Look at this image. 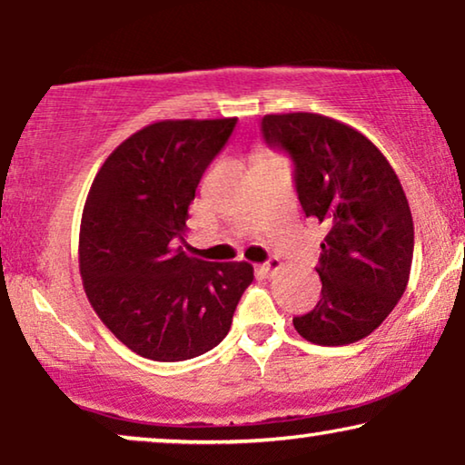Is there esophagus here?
I'll use <instances>...</instances> for the list:
<instances>
[{"instance_id":"obj_1","label":"esophagus","mask_w":465,"mask_h":465,"mask_svg":"<svg viewBox=\"0 0 465 465\" xmlns=\"http://www.w3.org/2000/svg\"><path fill=\"white\" fill-rule=\"evenodd\" d=\"M278 267H280V261H278L276 257H272V259H267L265 263L259 265V273H261V276H263V278H270L272 273L278 270Z\"/></svg>"}]
</instances>
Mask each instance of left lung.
Returning <instances> with one entry per match:
<instances>
[{"label":"left lung","instance_id":"1","mask_svg":"<svg viewBox=\"0 0 465 465\" xmlns=\"http://www.w3.org/2000/svg\"><path fill=\"white\" fill-rule=\"evenodd\" d=\"M261 134L291 155L305 217L324 225L320 301L292 318L316 345H348L371 335L407 289L413 217L383 153L351 126L318 114L261 120Z\"/></svg>","mask_w":465,"mask_h":465}]
</instances>
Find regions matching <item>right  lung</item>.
Here are the masks:
<instances>
[{
    "label": "right lung",
    "instance_id": "add662e5",
    "mask_svg": "<svg viewBox=\"0 0 465 465\" xmlns=\"http://www.w3.org/2000/svg\"><path fill=\"white\" fill-rule=\"evenodd\" d=\"M235 117L164 120L128 136L90 187L80 273L90 305L120 341L158 362L206 354L230 332L252 265L189 257V204Z\"/></svg>",
    "mask_w": 465,
    "mask_h": 465
}]
</instances>
